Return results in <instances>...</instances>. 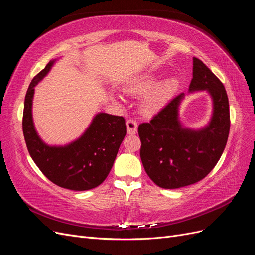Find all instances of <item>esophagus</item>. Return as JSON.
<instances>
[{
    "mask_svg": "<svg viewBox=\"0 0 255 255\" xmlns=\"http://www.w3.org/2000/svg\"><path fill=\"white\" fill-rule=\"evenodd\" d=\"M137 130H138L137 122L133 119H128L127 121V132H128V134L134 135V134L137 133Z\"/></svg>",
    "mask_w": 255,
    "mask_h": 255,
    "instance_id": "1",
    "label": "esophagus"
}]
</instances>
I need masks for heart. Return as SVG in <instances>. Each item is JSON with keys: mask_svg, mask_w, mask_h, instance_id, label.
Instances as JSON below:
<instances>
[{"mask_svg": "<svg viewBox=\"0 0 255 255\" xmlns=\"http://www.w3.org/2000/svg\"><path fill=\"white\" fill-rule=\"evenodd\" d=\"M156 75L144 73L130 80L126 86L128 94L139 97L144 95L141 101V110L145 114H153L159 111L170 99L177 88V80L168 78L156 85Z\"/></svg>", "mask_w": 255, "mask_h": 255, "instance_id": "heart-1", "label": "heart"}]
</instances>
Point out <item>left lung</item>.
<instances>
[{"label": "left lung", "instance_id": "1", "mask_svg": "<svg viewBox=\"0 0 255 255\" xmlns=\"http://www.w3.org/2000/svg\"><path fill=\"white\" fill-rule=\"evenodd\" d=\"M189 92L206 90L213 101L208 125L200 129L183 127L179 107L184 94L172 99L150 122L138 127L140 158L146 174L157 186L181 188L210 173L226 148L230 132L228 95L223 84L199 58L194 57Z\"/></svg>", "mask_w": 255, "mask_h": 255}]
</instances>
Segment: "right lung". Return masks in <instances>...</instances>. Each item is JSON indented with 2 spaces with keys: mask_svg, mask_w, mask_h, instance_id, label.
<instances>
[{
  "mask_svg": "<svg viewBox=\"0 0 255 255\" xmlns=\"http://www.w3.org/2000/svg\"><path fill=\"white\" fill-rule=\"evenodd\" d=\"M56 60H51L29 84L22 121L24 139L30 157L51 182L70 190L92 189L103 183L111 171L127 134L126 121L120 116L99 113L76 140L65 145L45 143L34 126L33 98L35 86Z\"/></svg>",
  "mask_w": 255,
  "mask_h": 255,
  "instance_id": "right-lung-1",
  "label": "right lung"
}]
</instances>
